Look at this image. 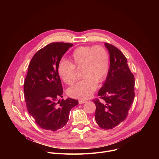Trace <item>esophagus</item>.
<instances>
[{"label":"esophagus","instance_id":"34e87169","mask_svg":"<svg viewBox=\"0 0 159 159\" xmlns=\"http://www.w3.org/2000/svg\"><path fill=\"white\" fill-rule=\"evenodd\" d=\"M85 102H86V101H85V100H79V104H84V103H85Z\"/></svg>","mask_w":159,"mask_h":159}]
</instances>
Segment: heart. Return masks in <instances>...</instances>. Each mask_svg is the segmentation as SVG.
<instances>
[{"label": "heart", "mask_w": 159, "mask_h": 159, "mask_svg": "<svg viewBox=\"0 0 159 159\" xmlns=\"http://www.w3.org/2000/svg\"><path fill=\"white\" fill-rule=\"evenodd\" d=\"M70 61H60L57 72L61 80L68 85L76 80L75 69H82L84 78L67 90L70 97L87 99L95 91L98 83L102 82L109 70V55L102 46H82L77 48L70 57Z\"/></svg>", "instance_id": "obj_1"}]
</instances>
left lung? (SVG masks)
Returning a JSON list of instances; mask_svg holds the SVG:
<instances>
[{
  "label": "left lung",
  "mask_w": 159,
  "mask_h": 159,
  "mask_svg": "<svg viewBox=\"0 0 159 159\" xmlns=\"http://www.w3.org/2000/svg\"><path fill=\"white\" fill-rule=\"evenodd\" d=\"M109 53L110 66L105 82L98 92L101 100L94 99L95 120L99 127L112 129L126 120L134 98V77L127 59L116 47L104 43Z\"/></svg>",
  "instance_id": "8db88e82"
}]
</instances>
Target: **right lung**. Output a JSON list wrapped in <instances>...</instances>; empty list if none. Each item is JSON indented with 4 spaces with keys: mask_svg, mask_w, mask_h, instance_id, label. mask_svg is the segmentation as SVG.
Returning a JSON list of instances; mask_svg holds the SVG:
<instances>
[{
    "mask_svg": "<svg viewBox=\"0 0 159 159\" xmlns=\"http://www.w3.org/2000/svg\"><path fill=\"white\" fill-rule=\"evenodd\" d=\"M72 43H52L33 57L24 83V93L30 115L41 128L56 131L69 121L70 111L77 100L63 98V89L57 66Z\"/></svg>",
    "mask_w": 159,
    "mask_h": 159,
    "instance_id": "right-lung-1",
    "label": "right lung"
}]
</instances>
